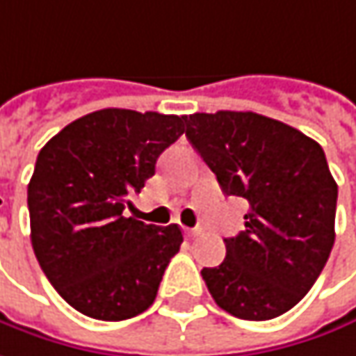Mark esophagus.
<instances>
[{
	"mask_svg": "<svg viewBox=\"0 0 356 356\" xmlns=\"http://www.w3.org/2000/svg\"><path fill=\"white\" fill-rule=\"evenodd\" d=\"M200 232H202V228H185V234H187V236H191V238H193V236H197Z\"/></svg>",
	"mask_w": 356,
	"mask_h": 356,
	"instance_id": "obj_1",
	"label": "esophagus"
}]
</instances>
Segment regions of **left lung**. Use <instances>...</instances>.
I'll return each instance as SVG.
<instances>
[{
    "instance_id": "left-lung-1",
    "label": "left lung",
    "mask_w": 356,
    "mask_h": 356,
    "mask_svg": "<svg viewBox=\"0 0 356 356\" xmlns=\"http://www.w3.org/2000/svg\"><path fill=\"white\" fill-rule=\"evenodd\" d=\"M185 124L222 191L248 202L222 265L202 269L211 298L243 320L277 318L312 289L334 244L339 185L324 150L254 112L191 113Z\"/></svg>"
}]
</instances>
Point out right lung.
<instances>
[{
  "label": "right lung",
  "instance_id": "right-lung-1",
  "mask_svg": "<svg viewBox=\"0 0 356 356\" xmlns=\"http://www.w3.org/2000/svg\"><path fill=\"white\" fill-rule=\"evenodd\" d=\"M185 115L108 108L65 126L38 152L28 183L30 238L58 296L89 318L118 322L152 306L179 252L177 224L126 218Z\"/></svg>",
  "mask_w": 356,
  "mask_h": 356
}]
</instances>
